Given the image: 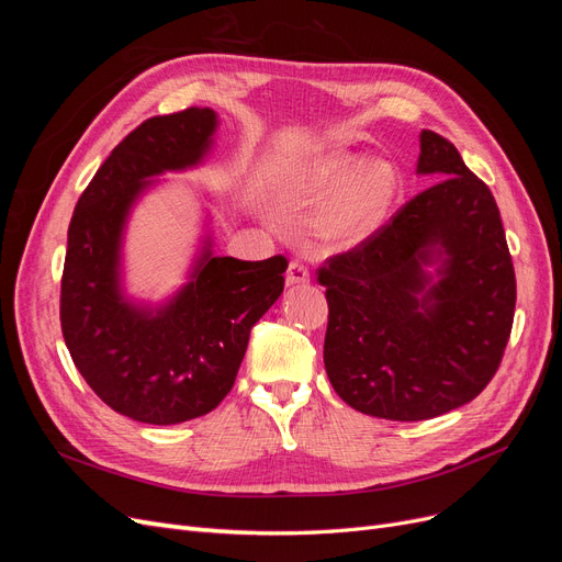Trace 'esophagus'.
I'll use <instances>...</instances> for the list:
<instances>
[{
	"mask_svg": "<svg viewBox=\"0 0 562 562\" xmlns=\"http://www.w3.org/2000/svg\"><path fill=\"white\" fill-rule=\"evenodd\" d=\"M310 267L300 262V260H291V265H288V271H285V283L288 285H300V283H310Z\"/></svg>",
	"mask_w": 562,
	"mask_h": 562,
	"instance_id": "obj_1",
	"label": "esophagus"
}]
</instances>
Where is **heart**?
Segmentation results:
<instances>
[{"instance_id": "b5f03b06", "label": "heart", "mask_w": 562, "mask_h": 562, "mask_svg": "<svg viewBox=\"0 0 562 562\" xmlns=\"http://www.w3.org/2000/svg\"><path fill=\"white\" fill-rule=\"evenodd\" d=\"M361 159L351 151H335L304 171L295 187L300 199H321L335 192L318 211L314 227L323 241L333 246H353L375 232L396 194V171L386 161Z\"/></svg>"}]
</instances>
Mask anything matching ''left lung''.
<instances>
[{
	"mask_svg": "<svg viewBox=\"0 0 562 562\" xmlns=\"http://www.w3.org/2000/svg\"><path fill=\"white\" fill-rule=\"evenodd\" d=\"M419 173L440 180L386 225L316 269L326 288L323 361L363 415L419 422L473 401L512 335L516 271L497 201L457 147L424 128ZM441 260L434 286L422 263Z\"/></svg>",
	"mask_w": 562,
	"mask_h": 562,
	"instance_id": "1",
	"label": "left lung"
}]
</instances>
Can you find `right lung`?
Listing matches in <instances>:
<instances>
[{
    "label": "right lung",
    "instance_id": "1",
    "mask_svg": "<svg viewBox=\"0 0 562 562\" xmlns=\"http://www.w3.org/2000/svg\"><path fill=\"white\" fill-rule=\"evenodd\" d=\"M215 112L149 116L119 143L81 192L60 279V328L81 378L114 413L180 424L211 413L234 386L250 328L283 293L288 260L203 252L192 281L151 314L119 291V241L145 178L206 155Z\"/></svg>",
    "mask_w": 562,
    "mask_h": 562
}]
</instances>
